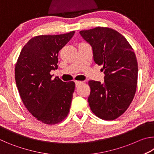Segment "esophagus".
<instances>
[{
	"mask_svg": "<svg viewBox=\"0 0 154 154\" xmlns=\"http://www.w3.org/2000/svg\"><path fill=\"white\" fill-rule=\"evenodd\" d=\"M75 85H76V87H77L78 85H79L82 84V83H83V82H81V81H75Z\"/></svg>",
	"mask_w": 154,
	"mask_h": 154,
	"instance_id": "obj_1",
	"label": "esophagus"
}]
</instances>
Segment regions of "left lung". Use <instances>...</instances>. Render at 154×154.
I'll return each instance as SVG.
<instances>
[{
  "instance_id": "obj_1",
  "label": "left lung",
  "mask_w": 154,
  "mask_h": 154,
  "mask_svg": "<svg viewBox=\"0 0 154 154\" xmlns=\"http://www.w3.org/2000/svg\"><path fill=\"white\" fill-rule=\"evenodd\" d=\"M92 48L94 60L105 73V82L90 80L91 110L99 118L113 120L129 107L134 97L138 63L133 49L124 36L112 28L96 27L79 32Z\"/></svg>"
}]
</instances>
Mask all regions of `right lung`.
Listing matches in <instances>:
<instances>
[{"instance_id":"obj_1","label":"right lung","mask_w":154,"mask_h":154,"mask_svg":"<svg viewBox=\"0 0 154 154\" xmlns=\"http://www.w3.org/2000/svg\"><path fill=\"white\" fill-rule=\"evenodd\" d=\"M75 31L58 35L34 36L24 46L15 67V78L26 108L45 124H58L66 118L75 88L73 82L52 79L58 69V53Z\"/></svg>"}]
</instances>
